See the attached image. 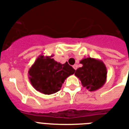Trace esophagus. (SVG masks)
Returning <instances> with one entry per match:
<instances>
[{
    "instance_id": "esophagus-1",
    "label": "esophagus",
    "mask_w": 129,
    "mask_h": 129,
    "mask_svg": "<svg viewBox=\"0 0 129 129\" xmlns=\"http://www.w3.org/2000/svg\"><path fill=\"white\" fill-rule=\"evenodd\" d=\"M73 68H74V70H77V68H78V66H77V64H74V66H73Z\"/></svg>"
}]
</instances>
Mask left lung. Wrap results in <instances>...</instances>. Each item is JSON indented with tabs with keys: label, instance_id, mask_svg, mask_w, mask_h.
Returning a JSON list of instances; mask_svg holds the SVG:
<instances>
[{
	"label": "left lung",
	"instance_id": "1",
	"mask_svg": "<svg viewBox=\"0 0 129 129\" xmlns=\"http://www.w3.org/2000/svg\"><path fill=\"white\" fill-rule=\"evenodd\" d=\"M83 66L76 70L74 75L81 81L82 85L94 91L103 86L107 81V68L103 61L87 57L81 60Z\"/></svg>",
	"mask_w": 129,
	"mask_h": 129
}]
</instances>
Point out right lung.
I'll return each instance as SVG.
<instances>
[{"instance_id":"add662e5","label":"right lung","mask_w":129,"mask_h":129,"mask_svg":"<svg viewBox=\"0 0 129 129\" xmlns=\"http://www.w3.org/2000/svg\"><path fill=\"white\" fill-rule=\"evenodd\" d=\"M51 56L40 55L28 70V79L32 86L44 94H55L59 91L66 78L75 70L67 62L61 64Z\"/></svg>"}]
</instances>
